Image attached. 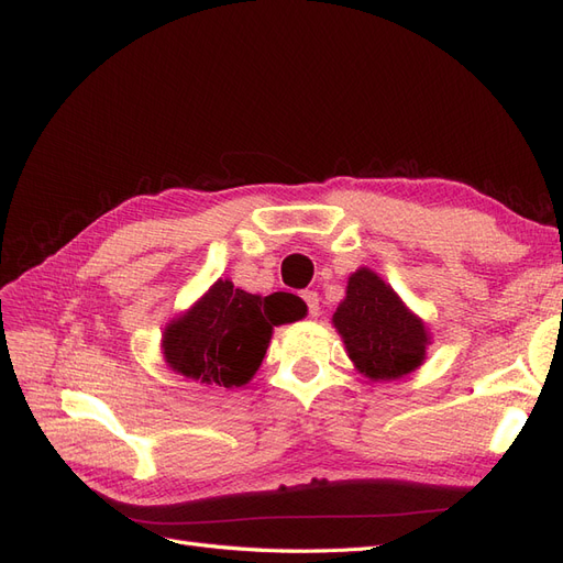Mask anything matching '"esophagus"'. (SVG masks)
Returning <instances> with one entry per match:
<instances>
[{
    "label": "esophagus",
    "instance_id": "obj_1",
    "mask_svg": "<svg viewBox=\"0 0 563 563\" xmlns=\"http://www.w3.org/2000/svg\"><path fill=\"white\" fill-rule=\"evenodd\" d=\"M302 300H305V305H308L310 317H317L319 314V296H317V291H302Z\"/></svg>",
    "mask_w": 563,
    "mask_h": 563
}]
</instances>
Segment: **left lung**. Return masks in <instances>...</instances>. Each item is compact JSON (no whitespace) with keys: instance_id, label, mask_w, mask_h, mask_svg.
<instances>
[{"instance_id":"8db88e82","label":"left lung","mask_w":563,"mask_h":563,"mask_svg":"<svg viewBox=\"0 0 563 563\" xmlns=\"http://www.w3.org/2000/svg\"><path fill=\"white\" fill-rule=\"evenodd\" d=\"M333 327L356 371L376 383L416 371L430 345L422 319L368 267H360L347 279L345 298L333 312Z\"/></svg>"}]
</instances>
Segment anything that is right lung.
Wrapping results in <instances>:
<instances>
[{"mask_svg":"<svg viewBox=\"0 0 563 563\" xmlns=\"http://www.w3.org/2000/svg\"><path fill=\"white\" fill-rule=\"evenodd\" d=\"M298 317L296 305L277 294L253 296L230 279H218L164 329V362L185 378L242 387L263 364L272 329Z\"/></svg>","mask_w":563,"mask_h":563,"instance_id":"1","label":"right lung"}]
</instances>
